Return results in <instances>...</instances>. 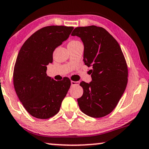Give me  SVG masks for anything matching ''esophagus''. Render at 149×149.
Listing matches in <instances>:
<instances>
[{
    "label": "esophagus",
    "mask_w": 149,
    "mask_h": 149,
    "mask_svg": "<svg viewBox=\"0 0 149 149\" xmlns=\"http://www.w3.org/2000/svg\"><path fill=\"white\" fill-rule=\"evenodd\" d=\"M80 82L79 81H71V86H75V85H79Z\"/></svg>",
    "instance_id": "34e87169"
}]
</instances>
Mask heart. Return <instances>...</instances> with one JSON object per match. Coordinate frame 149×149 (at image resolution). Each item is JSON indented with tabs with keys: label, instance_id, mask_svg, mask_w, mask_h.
I'll return each mask as SVG.
<instances>
[{
	"label": "heart",
	"instance_id": "heart-1",
	"mask_svg": "<svg viewBox=\"0 0 149 149\" xmlns=\"http://www.w3.org/2000/svg\"><path fill=\"white\" fill-rule=\"evenodd\" d=\"M74 42H77V41H70V43H74Z\"/></svg>",
	"mask_w": 149,
	"mask_h": 149
}]
</instances>
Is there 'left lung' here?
Masks as SVG:
<instances>
[{
	"mask_svg": "<svg viewBox=\"0 0 149 149\" xmlns=\"http://www.w3.org/2000/svg\"><path fill=\"white\" fill-rule=\"evenodd\" d=\"M71 35L84 44V62L92 81L80 83L83 94L77 99L79 108L92 118H102L113 110L127 84L128 69L125 57L116 39L102 27H77Z\"/></svg>",
	"mask_w": 149,
	"mask_h": 149,
	"instance_id": "left-lung-1",
	"label": "left lung"
}]
</instances>
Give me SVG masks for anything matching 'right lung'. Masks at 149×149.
Returning a JSON list of instances; mask_svg holds the SVG:
<instances>
[{
  "label": "right lung",
  "instance_id": "1",
  "mask_svg": "<svg viewBox=\"0 0 149 149\" xmlns=\"http://www.w3.org/2000/svg\"><path fill=\"white\" fill-rule=\"evenodd\" d=\"M73 27L49 26L41 28L27 40L19 50L14 68L13 82L19 101L34 118L49 119L59 111L70 86L64 77L56 81L46 73L53 63L56 47L67 40Z\"/></svg>",
  "mask_w": 149,
  "mask_h": 149
}]
</instances>
